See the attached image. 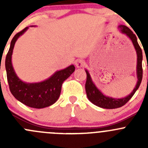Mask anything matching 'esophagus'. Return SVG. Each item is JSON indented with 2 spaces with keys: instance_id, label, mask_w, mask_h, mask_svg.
<instances>
[{
  "instance_id": "obj_1",
  "label": "esophagus",
  "mask_w": 148,
  "mask_h": 148,
  "mask_svg": "<svg viewBox=\"0 0 148 148\" xmlns=\"http://www.w3.org/2000/svg\"><path fill=\"white\" fill-rule=\"evenodd\" d=\"M75 65L77 68H81V67H82L84 65V61L81 59H77L75 62Z\"/></svg>"
}]
</instances>
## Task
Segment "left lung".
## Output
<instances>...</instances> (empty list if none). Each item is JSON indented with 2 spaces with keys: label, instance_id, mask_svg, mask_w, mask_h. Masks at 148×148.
I'll use <instances>...</instances> for the list:
<instances>
[{
  "label": "left lung",
  "instance_id": "8db88e82",
  "mask_svg": "<svg viewBox=\"0 0 148 148\" xmlns=\"http://www.w3.org/2000/svg\"><path fill=\"white\" fill-rule=\"evenodd\" d=\"M121 32L125 34L132 41L137 53V77H138V82L135 89L128 96L125 97L121 99H115V98L110 97L104 95L99 89H97L95 84L92 82L90 74L88 72L87 70H85L86 73V82L85 84V89H86V96L91 102L93 103L96 106L104 109H116L122 107L125 105L134 95L137 90L138 89L140 84H141L142 79H143V66H142V62H143V52L140 46H139L138 40H137L136 35L130 29L124 25H120L118 26Z\"/></svg>",
  "mask_w": 148,
  "mask_h": 148
}]
</instances>
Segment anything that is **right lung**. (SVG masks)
Returning a JSON list of instances; mask_svg holds the SVG:
<instances>
[{
	"label": "right lung",
	"mask_w": 148,
	"mask_h": 148,
	"mask_svg": "<svg viewBox=\"0 0 148 148\" xmlns=\"http://www.w3.org/2000/svg\"><path fill=\"white\" fill-rule=\"evenodd\" d=\"M28 28H25L16 34L10 42V49L5 58L7 79L10 92L19 102L33 108H44L52 105L58 100L62 84L74 72L75 67L74 65H70L64 69L56 71L51 77L41 82L26 83L21 81L13 69L11 57L15 43Z\"/></svg>",
	"instance_id": "obj_1"
}]
</instances>
